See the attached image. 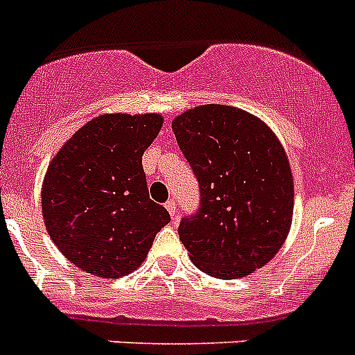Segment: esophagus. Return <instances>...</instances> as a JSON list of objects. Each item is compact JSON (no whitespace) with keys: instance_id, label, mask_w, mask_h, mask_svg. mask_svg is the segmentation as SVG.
<instances>
[{"instance_id":"1","label":"esophagus","mask_w":355,"mask_h":355,"mask_svg":"<svg viewBox=\"0 0 355 355\" xmlns=\"http://www.w3.org/2000/svg\"><path fill=\"white\" fill-rule=\"evenodd\" d=\"M165 207H167V211H168V214H171L172 216V220H175V214H178V204H175V200H167V202H165Z\"/></svg>"}]
</instances>
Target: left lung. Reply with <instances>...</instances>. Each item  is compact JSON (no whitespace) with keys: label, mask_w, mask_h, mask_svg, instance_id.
<instances>
[{"label":"left lung","mask_w":355,"mask_h":355,"mask_svg":"<svg viewBox=\"0 0 355 355\" xmlns=\"http://www.w3.org/2000/svg\"><path fill=\"white\" fill-rule=\"evenodd\" d=\"M197 175L200 207L180 223V239L200 271L243 278L282 248L294 213L285 149L266 123L230 105H200L172 121Z\"/></svg>","instance_id":"1"}]
</instances>
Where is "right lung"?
I'll use <instances>...</instances> for the list:
<instances>
[{
	"label": "right lung",
	"mask_w": 355,
	"mask_h": 355,
	"mask_svg": "<svg viewBox=\"0 0 355 355\" xmlns=\"http://www.w3.org/2000/svg\"><path fill=\"white\" fill-rule=\"evenodd\" d=\"M160 114H103L77 130L49 164L42 187L45 229L71 264L119 278L144 262L171 222L149 199L142 155Z\"/></svg>",
	"instance_id": "1"
}]
</instances>
